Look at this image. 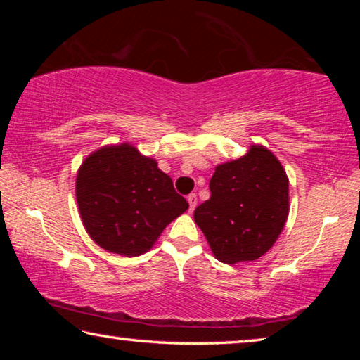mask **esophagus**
I'll return each instance as SVG.
<instances>
[{
  "mask_svg": "<svg viewBox=\"0 0 360 360\" xmlns=\"http://www.w3.org/2000/svg\"><path fill=\"white\" fill-rule=\"evenodd\" d=\"M187 202H188V211H193L195 210V206H197V195L195 193H191L187 197Z\"/></svg>",
  "mask_w": 360,
  "mask_h": 360,
  "instance_id": "34e87169",
  "label": "esophagus"
}]
</instances>
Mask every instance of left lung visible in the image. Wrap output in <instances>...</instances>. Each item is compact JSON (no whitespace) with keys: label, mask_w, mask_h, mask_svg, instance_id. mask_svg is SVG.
<instances>
[{"label":"left lung","mask_w":360,"mask_h":360,"mask_svg":"<svg viewBox=\"0 0 360 360\" xmlns=\"http://www.w3.org/2000/svg\"><path fill=\"white\" fill-rule=\"evenodd\" d=\"M211 197L197 206L195 222L224 264L255 260L278 240L289 214V179L264 146L216 167Z\"/></svg>","instance_id":"left-lung-1"}]
</instances>
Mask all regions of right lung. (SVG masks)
<instances>
[{
    "label": "right lung",
    "mask_w": 360,
    "mask_h": 360,
    "mask_svg": "<svg viewBox=\"0 0 360 360\" xmlns=\"http://www.w3.org/2000/svg\"><path fill=\"white\" fill-rule=\"evenodd\" d=\"M76 198L90 238L125 257L149 251L163 229L188 208L157 162L127 143L106 146L85 158Z\"/></svg>",
    "instance_id": "add662e5"
}]
</instances>
